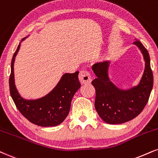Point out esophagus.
<instances>
[{
    "instance_id": "1",
    "label": "esophagus",
    "mask_w": 158,
    "mask_h": 158,
    "mask_svg": "<svg viewBox=\"0 0 158 158\" xmlns=\"http://www.w3.org/2000/svg\"><path fill=\"white\" fill-rule=\"evenodd\" d=\"M79 79L81 84H90L91 82L90 74L87 71H81L79 74Z\"/></svg>"
}]
</instances>
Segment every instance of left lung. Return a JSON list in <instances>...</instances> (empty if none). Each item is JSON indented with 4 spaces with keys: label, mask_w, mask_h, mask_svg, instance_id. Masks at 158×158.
Returning a JSON list of instances; mask_svg holds the SVG:
<instances>
[{
    "label": "left lung",
    "mask_w": 158,
    "mask_h": 158,
    "mask_svg": "<svg viewBox=\"0 0 158 158\" xmlns=\"http://www.w3.org/2000/svg\"><path fill=\"white\" fill-rule=\"evenodd\" d=\"M133 43L143 54L145 68L138 85L123 90L118 87L109 77L110 61L93 64L96 78L92 81L96 89L95 108L104 122L119 124L138 116L145 107L153 87V74L148 51L140 41Z\"/></svg>",
    "instance_id": "left-lung-1"
}]
</instances>
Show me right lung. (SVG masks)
Masks as SVG:
<instances>
[{
  "label": "right lung",
  "instance_id": "obj_1",
  "mask_svg": "<svg viewBox=\"0 0 158 158\" xmlns=\"http://www.w3.org/2000/svg\"><path fill=\"white\" fill-rule=\"evenodd\" d=\"M19 43L11 63L9 77V90L15 105L23 116L30 122L40 127H54L60 124L69 113L72 98L80 88L81 84L77 71L73 73H64L52 90L37 99H26L19 94L15 81L14 63L20 48Z\"/></svg>",
  "mask_w": 158,
  "mask_h": 158
}]
</instances>
